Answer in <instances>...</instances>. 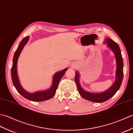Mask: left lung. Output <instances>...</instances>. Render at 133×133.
I'll use <instances>...</instances> for the list:
<instances>
[{"label": "left lung", "mask_w": 133, "mask_h": 133, "mask_svg": "<svg viewBox=\"0 0 133 133\" xmlns=\"http://www.w3.org/2000/svg\"><path fill=\"white\" fill-rule=\"evenodd\" d=\"M105 43H107V46L114 52L117 63L116 81H115L113 85L109 89L104 91V92L98 93H90L89 91H85L81 88L80 84L79 82V73L76 72L75 80L79 94L84 99L94 102H104L107 101L109 99H110L111 97H113L116 94L118 90L119 89L123 77V62L119 45H118L117 43L114 42L111 39H108V38L106 39Z\"/></svg>", "instance_id": "8db88e82"}]
</instances>
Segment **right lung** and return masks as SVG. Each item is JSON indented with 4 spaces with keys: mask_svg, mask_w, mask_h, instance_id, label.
Segmentation results:
<instances>
[{
    "mask_svg": "<svg viewBox=\"0 0 133 133\" xmlns=\"http://www.w3.org/2000/svg\"><path fill=\"white\" fill-rule=\"evenodd\" d=\"M28 40L29 36L24 37L22 40V42L20 43L18 48H17L16 51L15 52L13 58L12 66L11 68L12 81L14 87H15L17 91L23 97H24V98L30 100V101L35 102L45 101V100L52 98L55 96L56 91L57 89L59 82H60L61 78L63 77L66 71L68 70V68H65L61 70V71L55 73L54 76L52 87L49 89L44 91H36V92H35L34 93H29L28 91H26L25 90L23 89L20 84L17 73V63L20 53H21L22 49L24 48V46L28 42Z\"/></svg>",
    "mask_w": 133,
    "mask_h": 133,
    "instance_id": "obj_1",
    "label": "right lung"
}]
</instances>
